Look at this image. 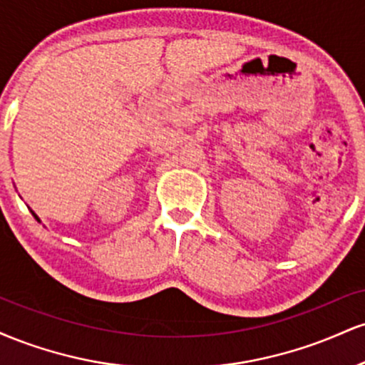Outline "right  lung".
<instances>
[{
    "label": "right lung",
    "mask_w": 365,
    "mask_h": 365,
    "mask_svg": "<svg viewBox=\"0 0 365 365\" xmlns=\"http://www.w3.org/2000/svg\"><path fill=\"white\" fill-rule=\"evenodd\" d=\"M31 212H32V215H34V217H36V220H37V221H39V223H41V220H39V217H37V215H36V212H34V211H31Z\"/></svg>",
    "instance_id": "right-lung-1"
}]
</instances>
